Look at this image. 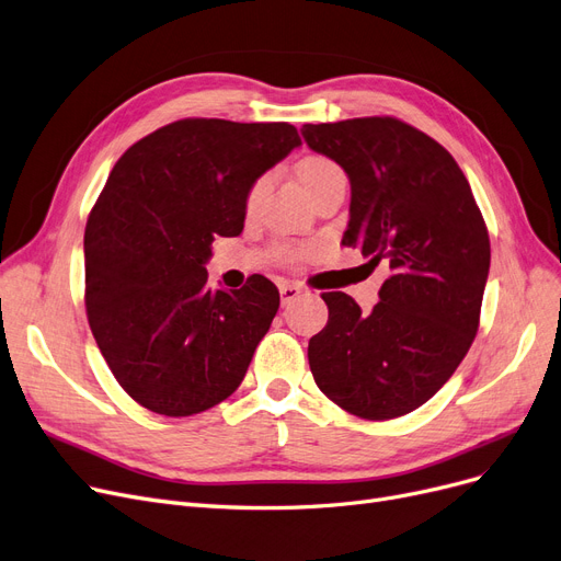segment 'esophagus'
Wrapping results in <instances>:
<instances>
[{
	"label": "esophagus",
	"mask_w": 561,
	"mask_h": 561,
	"mask_svg": "<svg viewBox=\"0 0 561 561\" xmlns=\"http://www.w3.org/2000/svg\"><path fill=\"white\" fill-rule=\"evenodd\" d=\"M305 294V288L298 286V284H290V282H284L279 284V298H282V307H288L290 302H294L296 298H300Z\"/></svg>",
	"instance_id": "34e87169"
}]
</instances>
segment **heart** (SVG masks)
Returning <instances> with one entry per match:
<instances>
[{"label":"heart","instance_id":"1","mask_svg":"<svg viewBox=\"0 0 561 561\" xmlns=\"http://www.w3.org/2000/svg\"><path fill=\"white\" fill-rule=\"evenodd\" d=\"M296 172H298L300 185L305 187V192L309 194V197H313V194L319 192L325 183L344 176V169H341L332 158H325V156H307V158H302L298 162ZM267 187H271V176H259L250 185L248 197H245V213L248 215L256 213V208L261 206L263 197L267 194ZM275 252L279 256L288 259V261H294V259L305 254V248L302 245H288V242H279V245H275Z\"/></svg>","mask_w":561,"mask_h":561}]
</instances>
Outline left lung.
<instances>
[{"label": "left lung", "instance_id": "8db88e82", "mask_svg": "<svg viewBox=\"0 0 561 561\" xmlns=\"http://www.w3.org/2000/svg\"><path fill=\"white\" fill-rule=\"evenodd\" d=\"M302 137L351 179L341 242L392 271L371 311L341 290L323 294L328 325L309 339V369L351 415H408L472 346L491 267L489 229L451 153L401 118L305 124Z\"/></svg>", "mask_w": 561, "mask_h": 561}]
</instances>
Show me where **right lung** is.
<instances>
[{
  "label": "right lung",
  "instance_id": "1",
  "mask_svg": "<svg viewBox=\"0 0 561 561\" xmlns=\"http://www.w3.org/2000/svg\"><path fill=\"white\" fill-rule=\"evenodd\" d=\"M300 144L290 124L181 118L135 141L84 229V305L110 371L164 417L231 397L271 328L279 290L263 275L208 290L215 236H238L250 185Z\"/></svg>",
  "mask_w": 561,
  "mask_h": 561
}]
</instances>
